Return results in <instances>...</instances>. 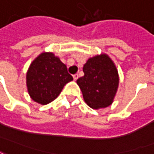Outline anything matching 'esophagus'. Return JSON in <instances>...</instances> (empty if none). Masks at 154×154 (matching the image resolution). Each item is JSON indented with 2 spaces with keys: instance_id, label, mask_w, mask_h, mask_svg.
<instances>
[{
  "instance_id": "1",
  "label": "esophagus",
  "mask_w": 154,
  "mask_h": 154,
  "mask_svg": "<svg viewBox=\"0 0 154 154\" xmlns=\"http://www.w3.org/2000/svg\"><path fill=\"white\" fill-rule=\"evenodd\" d=\"M72 77H73L74 81H77V78H78V74H74V75H73V76H72Z\"/></svg>"
}]
</instances>
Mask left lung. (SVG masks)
<instances>
[{"instance_id":"1","label":"left lung","mask_w":154,"mask_h":154,"mask_svg":"<svg viewBox=\"0 0 154 154\" xmlns=\"http://www.w3.org/2000/svg\"><path fill=\"white\" fill-rule=\"evenodd\" d=\"M83 77L77 80L87 106L94 110L106 108L113 103L119 87V73L112 59L106 54L88 58L83 66Z\"/></svg>"}]
</instances>
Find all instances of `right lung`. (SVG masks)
Masks as SVG:
<instances>
[{
    "label": "right lung",
    "instance_id": "obj_1",
    "mask_svg": "<svg viewBox=\"0 0 154 154\" xmlns=\"http://www.w3.org/2000/svg\"><path fill=\"white\" fill-rule=\"evenodd\" d=\"M73 80L67 66L52 52H43L33 60L26 72V86L32 100L47 105L57 98L63 87Z\"/></svg>",
    "mask_w": 154,
    "mask_h": 154
}]
</instances>
